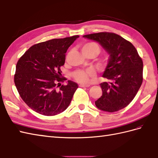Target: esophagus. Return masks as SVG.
Masks as SVG:
<instances>
[{
  "mask_svg": "<svg viewBox=\"0 0 158 158\" xmlns=\"http://www.w3.org/2000/svg\"><path fill=\"white\" fill-rule=\"evenodd\" d=\"M79 86L81 87V88H88V87L90 86V85H89V84H80Z\"/></svg>",
  "mask_w": 158,
  "mask_h": 158,
  "instance_id": "esophagus-1",
  "label": "esophagus"
}]
</instances>
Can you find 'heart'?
<instances>
[{
	"mask_svg": "<svg viewBox=\"0 0 158 158\" xmlns=\"http://www.w3.org/2000/svg\"><path fill=\"white\" fill-rule=\"evenodd\" d=\"M93 52L96 55L98 54L100 52V47L95 43H88L82 47L83 53L86 52ZM96 75L95 70L92 69L88 70H77L73 73V77L79 83H88L89 79L94 77Z\"/></svg>",
	"mask_w": 158,
	"mask_h": 158,
	"instance_id": "heart-1",
	"label": "heart"
}]
</instances>
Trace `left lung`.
I'll list each match as a JSON object with an SVG mask.
<instances>
[{
	"label": "left lung",
	"mask_w": 158,
	"mask_h": 158,
	"mask_svg": "<svg viewBox=\"0 0 158 158\" xmlns=\"http://www.w3.org/2000/svg\"><path fill=\"white\" fill-rule=\"evenodd\" d=\"M83 37L98 42L110 54L102 77L109 80L100 84L102 95L95 101L100 110L113 113L132 101L143 83V63L132 43L113 32H102Z\"/></svg>",
	"instance_id": "1"
}]
</instances>
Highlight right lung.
Wrapping results in <instances>:
<instances>
[{
	"label": "right lung",
	"mask_w": 158,
	"mask_h": 158,
	"mask_svg": "<svg viewBox=\"0 0 158 158\" xmlns=\"http://www.w3.org/2000/svg\"><path fill=\"white\" fill-rule=\"evenodd\" d=\"M79 35L53 39L31 47L16 64L14 82L19 94L30 108L46 116L65 110L78 84L62 77L65 53Z\"/></svg>",
	"instance_id": "right-lung-1"
}]
</instances>
